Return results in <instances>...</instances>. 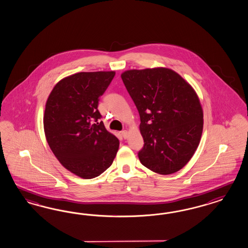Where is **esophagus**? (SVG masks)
Here are the masks:
<instances>
[{"label": "esophagus", "mask_w": 248, "mask_h": 248, "mask_svg": "<svg viewBox=\"0 0 248 248\" xmlns=\"http://www.w3.org/2000/svg\"><path fill=\"white\" fill-rule=\"evenodd\" d=\"M122 136L124 138V139H126L128 137V132L126 130H124V131H122Z\"/></svg>", "instance_id": "34e87169"}]
</instances>
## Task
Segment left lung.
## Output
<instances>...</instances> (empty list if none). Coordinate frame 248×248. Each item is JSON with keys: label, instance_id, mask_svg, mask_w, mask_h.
Listing matches in <instances>:
<instances>
[{"label": "left lung", "instance_id": "obj_1", "mask_svg": "<svg viewBox=\"0 0 248 248\" xmlns=\"http://www.w3.org/2000/svg\"><path fill=\"white\" fill-rule=\"evenodd\" d=\"M140 114L143 166L172 174L192 158L203 131V110L194 88L172 69H131L121 75Z\"/></svg>", "mask_w": 248, "mask_h": 248}]
</instances>
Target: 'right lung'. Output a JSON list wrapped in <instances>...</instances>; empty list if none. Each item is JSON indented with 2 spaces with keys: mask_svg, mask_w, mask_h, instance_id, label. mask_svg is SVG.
<instances>
[{
  "mask_svg": "<svg viewBox=\"0 0 248 248\" xmlns=\"http://www.w3.org/2000/svg\"><path fill=\"white\" fill-rule=\"evenodd\" d=\"M114 75V71L73 74L56 84L46 102L43 124L48 146L63 167L82 179L103 173L119 148V140L102 121L98 123L99 97Z\"/></svg>",
  "mask_w": 248,
  "mask_h": 248,
  "instance_id": "add662e5",
  "label": "right lung"
}]
</instances>
